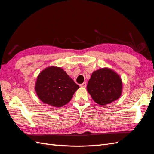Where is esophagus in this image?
Here are the masks:
<instances>
[{"instance_id": "esophagus-1", "label": "esophagus", "mask_w": 154, "mask_h": 154, "mask_svg": "<svg viewBox=\"0 0 154 154\" xmlns=\"http://www.w3.org/2000/svg\"><path fill=\"white\" fill-rule=\"evenodd\" d=\"M86 85H87L86 82H83V83H82V84H80V87H85Z\"/></svg>"}]
</instances>
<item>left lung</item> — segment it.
Returning <instances> with one entry per match:
<instances>
[{"mask_svg":"<svg viewBox=\"0 0 154 154\" xmlns=\"http://www.w3.org/2000/svg\"><path fill=\"white\" fill-rule=\"evenodd\" d=\"M87 88L96 103L105 105L117 100L122 95V81L112 69L101 68L93 72Z\"/></svg>","mask_w":154,"mask_h":154,"instance_id":"obj_1","label":"left lung"}]
</instances>
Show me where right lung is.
<instances>
[{"label": "right lung", "mask_w": 154, "mask_h": 154, "mask_svg": "<svg viewBox=\"0 0 154 154\" xmlns=\"http://www.w3.org/2000/svg\"><path fill=\"white\" fill-rule=\"evenodd\" d=\"M80 87L60 67L51 66L37 77L35 91L44 103L54 107H62L71 101Z\"/></svg>", "instance_id": "obj_1"}]
</instances>
